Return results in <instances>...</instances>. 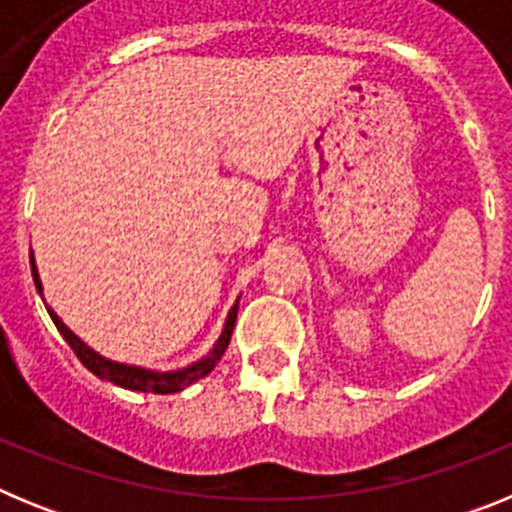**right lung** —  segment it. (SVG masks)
<instances>
[{"label":"right lung","instance_id":"add662e5","mask_svg":"<svg viewBox=\"0 0 512 512\" xmlns=\"http://www.w3.org/2000/svg\"><path fill=\"white\" fill-rule=\"evenodd\" d=\"M30 269H33L35 287H38V292H43V284H40L38 269H35L33 253H30ZM45 310H48V315H51L53 323H56L58 333H61V336L66 338V343L74 348V354L79 356L81 364L87 366L92 374H97L99 379H107V382L117 384V387H125V390L153 392V395H174V392H182L184 387L194 384L197 379L207 377V374L215 369L217 361L223 359L225 348H228V343H230V336H233L235 318H238V300H235V305L230 307L223 333H220V338L215 341V346H212L210 354L202 356L200 361H194L192 366L176 369V372H151V369H143V366H130V364H120V361L104 359V356H99L94 348H89L87 343L81 341L76 333H71V330L63 325V320L58 318L56 312L51 310V307L45 305Z\"/></svg>","mask_w":512,"mask_h":512}]
</instances>
